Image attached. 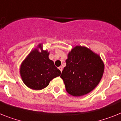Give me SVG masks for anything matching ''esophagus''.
Returning <instances> with one entry per match:
<instances>
[{"label":"esophagus","mask_w":121,"mask_h":121,"mask_svg":"<svg viewBox=\"0 0 121 121\" xmlns=\"http://www.w3.org/2000/svg\"><path fill=\"white\" fill-rule=\"evenodd\" d=\"M58 68H59V69L60 70L61 72H62V71H63V67L62 66H60Z\"/></svg>","instance_id":"obj_1"}]
</instances>
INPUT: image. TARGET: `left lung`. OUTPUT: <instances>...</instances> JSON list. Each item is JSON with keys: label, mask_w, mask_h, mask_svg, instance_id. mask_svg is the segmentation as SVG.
Returning a JSON list of instances; mask_svg holds the SVG:
<instances>
[{"label": "left lung", "mask_w": 121, "mask_h": 121, "mask_svg": "<svg viewBox=\"0 0 121 121\" xmlns=\"http://www.w3.org/2000/svg\"><path fill=\"white\" fill-rule=\"evenodd\" d=\"M66 63L60 77L70 95L76 97L86 95L100 82L104 64L101 58L89 48L76 46L69 53Z\"/></svg>", "instance_id": "1"}]
</instances>
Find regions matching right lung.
<instances>
[{
  "label": "right lung",
  "instance_id": "add662e5",
  "mask_svg": "<svg viewBox=\"0 0 121 121\" xmlns=\"http://www.w3.org/2000/svg\"><path fill=\"white\" fill-rule=\"evenodd\" d=\"M41 48V44L39 45ZM49 53L42 50H32L24 60L20 68L23 82L30 89L41 90L48 86L53 78L60 76L61 71L48 58Z\"/></svg>",
  "mask_w": 121,
  "mask_h": 121
}]
</instances>
